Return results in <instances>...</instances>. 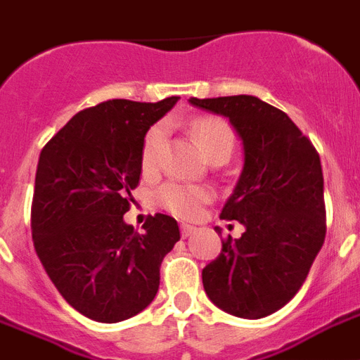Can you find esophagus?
Here are the masks:
<instances>
[{
    "instance_id": "esophagus-1",
    "label": "esophagus",
    "mask_w": 360,
    "mask_h": 360,
    "mask_svg": "<svg viewBox=\"0 0 360 360\" xmlns=\"http://www.w3.org/2000/svg\"><path fill=\"white\" fill-rule=\"evenodd\" d=\"M180 231H182V237H189L197 231V228L191 226V224H180Z\"/></svg>"
}]
</instances>
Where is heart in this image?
<instances>
[{"mask_svg":"<svg viewBox=\"0 0 360 360\" xmlns=\"http://www.w3.org/2000/svg\"><path fill=\"white\" fill-rule=\"evenodd\" d=\"M191 132L198 139L200 147L210 160L215 156H226L230 158L236 136L230 123L221 117H198L191 123ZM165 129L162 124H156L145 134L143 145H141V169L143 173H154L158 169L160 154H162ZM212 191L202 186H189L180 182H165L156 191V202L169 213L180 217V219H193L200 213V207L206 202L212 200Z\"/></svg>","mask_w":360,"mask_h":360,"instance_id":"heart-1","label":"heart"}]
</instances>
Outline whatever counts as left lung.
<instances>
[{
	"label": "left lung",
	"mask_w": 360,
	"mask_h": 360,
	"mask_svg": "<svg viewBox=\"0 0 360 360\" xmlns=\"http://www.w3.org/2000/svg\"><path fill=\"white\" fill-rule=\"evenodd\" d=\"M189 103L228 117L245 148L221 213L245 233L222 240L219 257L202 270L204 290L233 316L263 319L294 298L326 239L320 156L289 115L254 95Z\"/></svg>",
	"instance_id": "left-lung-1"
}]
</instances>
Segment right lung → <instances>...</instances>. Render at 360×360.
<instances>
[{"instance_id": "add662e5", "label": "right lung", "mask_w": 360, "mask_h": 360, "mask_svg": "<svg viewBox=\"0 0 360 360\" xmlns=\"http://www.w3.org/2000/svg\"><path fill=\"white\" fill-rule=\"evenodd\" d=\"M105 101L75 114L41 148L31 228L34 250L62 298L95 322L141 313L160 287L163 257L180 239L156 213L143 233L123 221L141 174L147 130L176 105Z\"/></svg>"}]
</instances>
